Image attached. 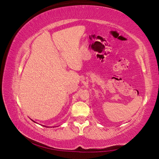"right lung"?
<instances>
[{"label": "right lung", "mask_w": 159, "mask_h": 159, "mask_svg": "<svg viewBox=\"0 0 159 159\" xmlns=\"http://www.w3.org/2000/svg\"><path fill=\"white\" fill-rule=\"evenodd\" d=\"M32 121H33V120H32ZM34 123H36L35 121H34ZM43 126H44V127H47V126H45V125H43Z\"/></svg>", "instance_id": "add662e5"}]
</instances>
